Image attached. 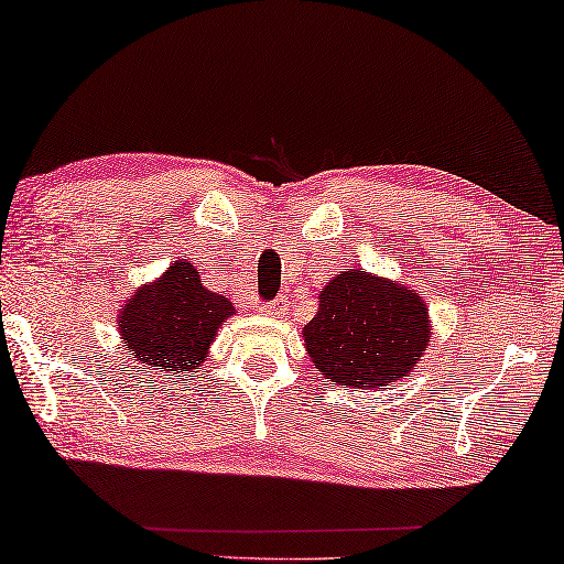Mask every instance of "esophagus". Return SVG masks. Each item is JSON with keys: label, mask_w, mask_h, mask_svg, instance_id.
<instances>
[{"label": "esophagus", "mask_w": 564, "mask_h": 564, "mask_svg": "<svg viewBox=\"0 0 564 564\" xmlns=\"http://www.w3.org/2000/svg\"><path fill=\"white\" fill-rule=\"evenodd\" d=\"M261 311H263V314H268V316H283L285 311H289V301H285V296H279V299H273V301H265V303H261Z\"/></svg>", "instance_id": "obj_1"}]
</instances>
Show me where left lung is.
<instances>
[{"mask_svg":"<svg viewBox=\"0 0 564 564\" xmlns=\"http://www.w3.org/2000/svg\"><path fill=\"white\" fill-rule=\"evenodd\" d=\"M318 299L303 344L316 369L341 387H391L426 351V303L406 285L346 268Z\"/></svg>","mask_w":564,"mask_h":564,"instance_id":"obj_1","label":"left lung"}]
</instances>
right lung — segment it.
Segmentation results:
<instances>
[{"label": "right lung", "instance_id": "add662e5", "mask_svg": "<svg viewBox=\"0 0 564 564\" xmlns=\"http://www.w3.org/2000/svg\"><path fill=\"white\" fill-rule=\"evenodd\" d=\"M234 316V303L210 293L193 263L175 261L163 279L142 285L120 311V336L132 361L150 373H183L205 361L223 321Z\"/></svg>", "mask_w": 564, "mask_h": 564}]
</instances>
